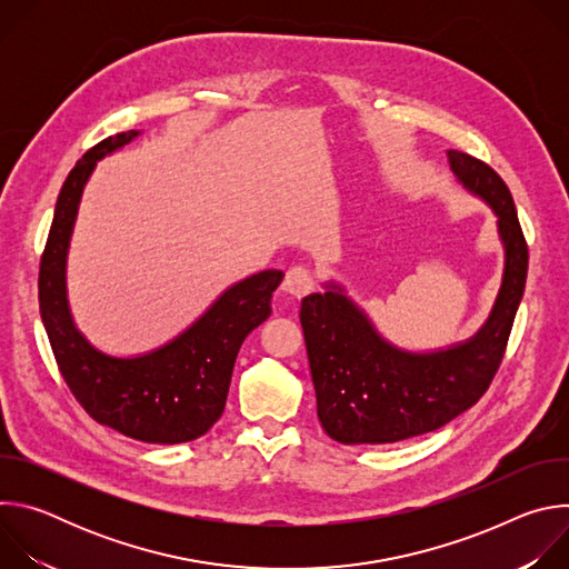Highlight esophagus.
<instances>
[{
  "label": "esophagus",
  "instance_id": "esophagus-1",
  "mask_svg": "<svg viewBox=\"0 0 569 569\" xmlns=\"http://www.w3.org/2000/svg\"><path fill=\"white\" fill-rule=\"evenodd\" d=\"M288 295L301 299L306 297L312 288H315V281H312V274L308 268L303 266H295L286 272V279H283V286H281Z\"/></svg>",
  "mask_w": 569,
  "mask_h": 569
}]
</instances>
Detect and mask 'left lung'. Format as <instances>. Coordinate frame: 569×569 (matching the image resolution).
Instances as JSON below:
<instances>
[{"instance_id": "8db88e82", "label": "left lung", "mask_w": 569, "mask_h": 569, "mask_svg": "<svg viewBox=\"0 0 569 569\" xmlns=\"http://www.w3.org/2000/svg\"><path fill=\"white\" fill-rule=\"evenodd\" d=\"M448 159L457 180L498 216L505 242L500 295L477 336L435 353H410L382 340L336 283L303 297L299 319L317 417L340 443H393L439 430L472 408L502 365L527 281V240L505 180L468 152L448 150Z\"/></svg>"}]
</instances>
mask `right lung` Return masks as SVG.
<instances>
[{
	"mask_svg": "<svg viewBox=\"0 0 569 569\" xmlns=\"http://www.w3.org/2000/svg\"><path fill=\"white\" fill-rule=\"evenodd\" d=\"M128 130L103 139L67 176L40 259V315L58 369L73 398L97 423L143 443H184L202 437L224 410L238 349L272 312L281 270H263L224 290L180 338L139 358L97 351L73 327L64 263L80 196L97 161L130 143Z\"/></svg>",
	"mask_w": 569,
	"mask_h": 569,
	"instance_id": "1",
	"label": "right lung"
}]
</instances>
